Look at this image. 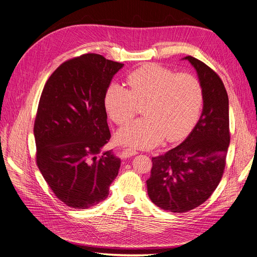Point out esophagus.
<instances>
[{
    "label": "esophagus",
    "mask_w": 257,
    "mask_h": 257,
    "mask_svg": "<svg viewBox=\"0 0 257 257\" xmlns=\"http://www.w3.org/2000/svg\"><path fill=\"white\" fill-rule=\"evenodd\" d=\"M138 153L139 152L136 149H131V148H128V149H125L124 152L121 153V156H123V158H129L131 156L137 155Z\"/></svg>",
    "instance_id": "34e87169"
}]
</instances>
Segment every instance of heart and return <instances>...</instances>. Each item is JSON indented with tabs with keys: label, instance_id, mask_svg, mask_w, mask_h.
I'll return each mask as SVG.
<instances>
[{
	"label": "heart",
	"instance_id": "obj_1",
	"mask_svg": "<svg viewBox=\"0 0 257 257\" xmlns=\"http://www.w3.org/2000/svg\"><path fill=\"white\" fill-rule=\"evenodd\" d=\"M129 89L112 84L105 93L108 115L126 125L144 105V117L118 130L120 144L151 149L164 139L177 142L186 137L203 105V87L192 73H177L157 63H147L127 76Z\"/></svg>",
	"mask_w": 257,
	"mask_h": 257
}]
</instances>
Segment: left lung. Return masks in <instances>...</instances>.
<instances>
[{"instance_id":"8db88e82","label":"left lung","mask_w":257,"mask_h":257,"mask_svg":"<svg viewBox=\"0 0 257 257\" xmlns=\"http://www.w3.org/2000/svg\"><path fill=\"white\" fill-rule=\"evenodd\" d=\"M203 87V111L187 139L152 157L148 195L158 207L186 212L201 205L219 185L230 143L228 94L220 76L201 60L185 57Z\"/></svg>"}]
</instances>
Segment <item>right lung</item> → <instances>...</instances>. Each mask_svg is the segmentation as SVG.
<instances>
[{
  "label": "right lung",
  "instance_id": "right-lung-1",
  "mask_svg": "<svg viewBox=\"0 0 257 257\" xmlns=\"http://www.w3.org/2000/svg\"><path fill=\"white\" fill-rule=\"evenodd\" d=\"M124 63L83 54L61 63L40 96L34 120L36 164L52 192L67 206L86 209L109 194L120 160L101 148L111 134L105 93Z\"/></svg>",
  "mask_w": 257,
  "mask_h": 257
}]
</instances>
